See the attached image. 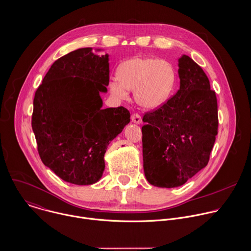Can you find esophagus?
Returning a JSON list of instances; mask_svg holds the SVG:
<instances>
[{"label":"esophagus","instance_id":"obj_1","mask_svg":"<svg viewBox=\"0 0 251 251\" xmlns=\"http://www.w3.org/2000/svg\"><path fill=\"white\" fill-rule=\"evenodd\" d=\"M131 120H132V122L133 123H135V124H141V122H142V118H141V116L139 115V114H137V113H134L132 116H131Z\"/></svg>","mask_w":251,"mask_h":251}]
</instances>
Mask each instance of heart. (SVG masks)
Instances as JSON below:
<instances>
[{
	"instance_id": "1",
	"label": "heart",
	"mask_w": 251,
	"mask_h": 251,
	"mask_svg": "<svg viewBox=\"0 0 251 251\" xmlns=\"http://www.w3.org/2000/svg\"><path fill=\"white\" fill-rule=\"evenodd\" d=\"M117 75L109 80L112 95L125 99L128 91H134L137 103L149 110L161 106L168 100L176 78L175 68L170 62L139 56L121 63Z\"/></svg>"
}]
</instances>
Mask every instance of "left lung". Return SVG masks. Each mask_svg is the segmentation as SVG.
I'll list each match as a JSON object with an SVG mask.
<instances>
[{
  "instance_id": "left-lung-1",
  "label": "left lung",
  "mask_w": 251,
  "mask_h": 251,
  "mask_svg": "<svg viewBox=\"0 0 251 251\" xmlns=\"http://www.w3.org/2000/svg\"><path fill=\"white\" fill-rule=\"evenodd\" d=\"M180 87L158 109L143 117V160L150 184L183 185L207 165L218 134L216 93L189 56L178 59Z\"/></svg>"
}]
</instances>
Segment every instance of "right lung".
<instances>
[{"label":"right lung","instance_id":"add662e5","mask_svg":"<svg viewBox=\"0 0 251 251\" xmlns=\"http://www.w3.org/2000/svg\"><path fill=\"white\" fill-rule=\"evenodd\" d=\"M80 48L53 63L33 100L31 126L44 165L66 182L92 185L105 169L110 142L130 122L120 107L102 109L109 56Z\"/></svg>","mask_w":251,"mask_h":251}]
</instances>
